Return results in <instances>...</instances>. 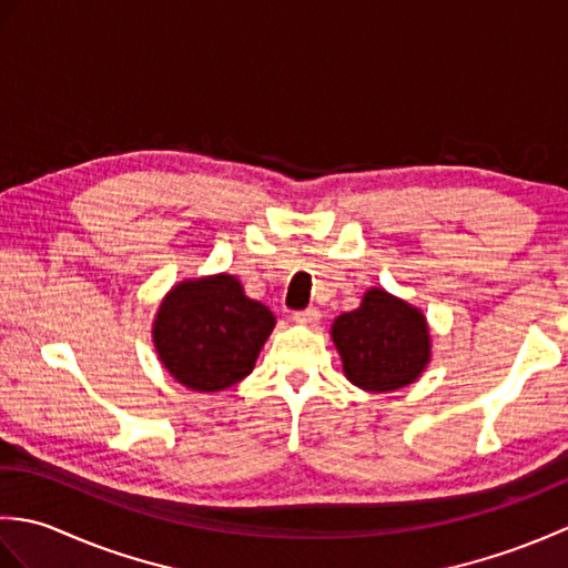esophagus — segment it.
<instances>
[{
  "label": "esophagus",
  "instance_id": "obj_1",
  "mask_svg": "<svg viewBox=\"0 0 568 568\" xmlns=\"http://www.w3.org/2000/svg\"><path fill=\"white\" fill-rule=\"evenodd\" d=\"M320 310L317 307H307V310H297L293 312V320L300 324H317L320 322Z\"/></svg>",
  "mask_w": 568,
  "mask_h": 568
}]
</instances>
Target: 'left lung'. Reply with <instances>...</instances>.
I'll return each mask as SVG.
<instances>
[{
	"label": "left lung",
	"instance_id": "left-lung-1",
	"mask_svg": "<svg viewBox=\"0 0 568 568\" xmlns=\"http://www.w3.org/2000/svg\"><path fill=\"white\" fill-rule=\"evenodd\" d=\"M346 378L371 393L403 388L429 361V332L422 312L373 287L358 310L332 324Z\"/></svg>",
	"mask_w": 568,
	"mask_h": 568
}]
</instances>
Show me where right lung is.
I'll return each mask as SVG.
<instances>
[{"instance_id":"right-lung-1","label":"right lung","mask_w":568,"mask_h":568,"mask_svg":"<svg viewBox=\"0 0 568 568\" xmlns=\"http://www.w3.org/2000/svg\"><path fill=\"white\" fill-rule=\"evenodd\" d=\"M273 324V312L222 273L175 285L155 317L153 342L175 381L192 390H224L253 371Z\"/></svg>"}]
</instances>
